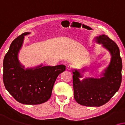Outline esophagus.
Instances as JSON below:
<instances>
[{
	"instance_id": "obj_1",
	"label": "esophagus",
	"mask_w": 125,
	"mask_h": 125,
	"mask_svg": "<svg viewBox=\"0 0 125 125\" xmlns=\"http://www.w3.org/2000/svg\"><path fill=\"white\" fill-rule=\"evenodd\" d=\"M73 68V65H71V64H70V65H69L67 67V69L69 70H71Z\"/></svg>"
}]
</instances>
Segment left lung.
<instances>
[{
	"instance_id": "obj_1",
	"label": "left lung",
	"mask_w": 125,
	"mask_h": 125,
	"mask_svg": "<svg viewBox=\"0 0 125 125\" xmlns=\"http://www.w3.org/2000/svg\"><path fill=\"white\" fill-rule=\"evenodd\" d=\"M95 42L102 44L110 53V64L102 73L100 78L82 77L79 70L74 69L73 87L74 98L78 104L86 106L99 107L109 101L118 91L122 81V59L117 44L106 35L95 37ZM85 69L82 70V73Z\"/></svg>"
}]
</instances>
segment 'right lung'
I'll return each mask as SVG.
<instances>
[{"instance_id": "add662e5", "label": "right lung", "mask_w": 125, "mask_h": 125, "mask_svg": "<svg viewBox=\"0 0 125 125\" xmlns=\"http://www.w3.org/2000/svg\"><path fill=\"white\" fill-rule=\"evenodd\" d=\"M26 32L11 43L3 60V82L8 93L18 102L26 104H39L50 99L59 74L66 70L63 64L24 69L18 59Z\"/></svg>"}]
</instances>
